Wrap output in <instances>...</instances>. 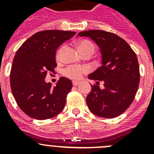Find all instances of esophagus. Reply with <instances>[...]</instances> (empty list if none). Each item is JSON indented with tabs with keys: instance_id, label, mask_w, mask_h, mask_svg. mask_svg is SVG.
<instances>
[{
	"instance_id": "1",
	"label": "esophagus",
	"mask_w": 154,
	"mask_h": 154,
	"mask_svg": "<svg viewBox=\"0 0 154 154\" xmlns=\"http://www.w3.org/2000/svg\"><path fill=\"white\" fill-rule=\"evenodd\" d=\"M79 83H80V82H78V81H73L72 82V85H74V86H77V85H78Z\"/></svg>"
}]
</instances>
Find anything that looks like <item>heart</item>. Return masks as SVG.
Here are the masks:
<instances>
[{"label": "heart", "mask_w": 154, "mask_h": 154, "mask_svg": "<svg viewBox=\"0 0 154 154\" xmlns=\"http://www.w3.org/2000/svg\"><path fill=\"white\" fill-rule=\"evenodd\" d=\"M77 46L80 52H83V51H87V50H94V47L90 42L86 40L80 41L77 43ZM62 52V48L58 50L57 53V58H59ZM88 72V69L85 66H81V65H69L66 69H64L63 74L65 76H67L69 78L72 79H79L82 78V76L84 73Z\"/></svg>", "instance_id": "obj_1"}]
</instances>
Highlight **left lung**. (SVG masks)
Wrapping results in <instances>:
<instances>
[{
  "instance_id": "8db88e82",
  "label": "left lung",
  "mask_w": 154,
  "mask_h": 154,
  "mask_svg": "<svg viewBox=\"0 0 154 154\" xmlns=\"http://www.w3.org/2000/svg\"><path fill=\"white\" fill-rule=\"evenodd\" d=\"M79 37L90 38L100 49L101 66L89 75L96 85L86 97L87 106L99 117L114 118L124 112L135 98L140 82V67L136 53L118 35L100 30L81 31ZM104 82L100 89L98 82Z\"/></svg>"
}]
</instances>
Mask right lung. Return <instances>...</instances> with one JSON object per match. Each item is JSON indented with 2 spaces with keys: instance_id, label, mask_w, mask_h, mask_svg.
Segmentation results:
<instances>
[{
  "instance_id": "add662e5",
  "label": "right lung",
  "mask_w": 154,
  "mask_h": 154,
  "mask_svg": "<svg viewBox=\"0 0 154 154\" xmlns=\"http://www.w3.org/2000/svg\"><path fill=\"white\" fill-rule=\"evenodd\" d=\"M75 31L47 30L37 32L19 48L11 71V88L18 106L34 119L52 118L63 110L72 88L70 79L61 77L52 88L45 79L57 66L58 48Z\"/></svg>"
}]
</instances>
